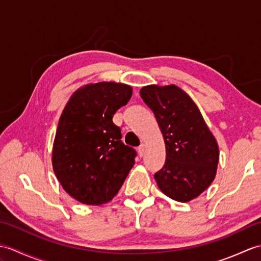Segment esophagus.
Wrapping results in <instances>:
<instances>
[{"mask_svg":"<svg viewBox=\"0 0 261 261\" xmlns=\"http://www.w3.org/2000/svg\"><path fill=\"white\" fill-rule=\"evenodd\" d=\"M144 151H145V147H144V144H141L140 147L138 148V153H139V155L142 156V155L144 154Z\"/></svg>","mask_w":261,"mask_h":261,"instance_id":"1","label":"esophagus"}]
</instances>
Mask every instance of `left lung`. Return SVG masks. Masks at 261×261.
Segmentation results:
<instances>
[{
  "label": "left lung",
  "mask_w": 261,
  "mask_h": 261,
  "mask_svg": "<svg viewBox=\"0 0 261 261\" xmlns=\"http://www.w3.org/2000/svg\"><path fill=\"white\" fill-rule=\"evenodd\" d=\"M166 143V162L154 173L159 189L175 201L197 198L213 182L219 149L196 103L174 84L140 90Z\"/></svg>",
  "instance_id": "1"
}]
</instances>
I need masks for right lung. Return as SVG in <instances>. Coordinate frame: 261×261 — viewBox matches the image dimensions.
Here are the masks:
<instances>
[{
	"label": "right lung",
	"instance_id": "right-lung-1",
	"mask_svg": "<svg viewBox=\"0 0 261 261\" xmlns=\"http://www.w3.org/2000/svg\"><path fill=\"white\" fill-rule=\"evenodd\" d=\"M131 95L132 88L126 84L99 82L77 90L65 106L52 165L63 189L77 201H110L135 165L136 150L121 141V130L112 121Z\"/></svg>",
	"mask_w": 261,
	"mask_h": 261
}]
</instances>
